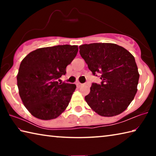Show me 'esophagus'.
Wrapping results in <instances>:
<instances>
[{"label": "esophagus", "mask_w": 156, "mask_h": 156, "mask_svg": "<svg viewBox=\"0 0 156 156\" xmlns=\"http://www.w3.org/2000/svg\"><path fill=\"white\" fill-rule=\"evenodd\" d=\"M76 85H77L78 87H80L83 85V84H81L80 83H78H78H76Z\"/></svg>", "instance_id": "1"}]
</instances>
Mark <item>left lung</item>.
Here are the masks:
<instances>
[{
	"mask_svg": "<svg viewBox=\"0 0 156 156\" xmlns=\"http://www.w3.org/2000/svg\"><path fill=\"white\" fill-rule=\"evenodd\" d=\"M82 58L101 83H93L87 103L98 114L112 117L122 113L138 91L140 74L135 58L124 47L113 43H91L79 47Z\"/></svg>",
	"mask_w": 156,
	"mask_h": 156,
	"instance_id": "left-lung-1",
	"label": "left lung"
}]
</instances>
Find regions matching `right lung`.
Segmentation results:
<instances>
[{"label":"right lung","instance_id":"obj_1","mask_svg":"<svg viewBox=\"0 0 156 156\" xmlns=\"http://www.w3.org/2000/svg\"><path fill=\"white\" fill-rule=\"evenodd\" d=\"M77 45H57L37 49L22 60L17 85L23 105L38 119H55L67 107L75 84L59 83L66 67L74 59Z\"/></svg>","mask_w":156,"mask_h":156}]
</instances>
